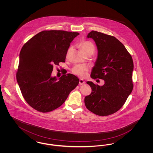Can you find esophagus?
Wrapping results in <instances>:
<instances>
[{"label": "esophagus", "mask_w": 153, "mask_h": 153, "mask_svg": "<svg viewBox=\"0 0 153 153\" xmlns=\"http://www.w3.org/2000/svg\"><path fill=\"white\" fill-rule=\"evenodd\" d=\"M85 83V81H84V80H82V79H80L79 80V84L80 85H83V84H84Z\"/></svg>", "instance_id": "34e87169"}]
</instances>
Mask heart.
Listing matches in <instances>:
<instances>
[{
	"mask_svg": "<svg viewBox=\"0 0 153 153\" xmlns=\"http://www.w3.org/2000/svg\"><path fill=\"white\" fill-rule=\"evenodd\" d=\"M70 49H71L68 50V51H70ZM81 51H82L84 54H86L87 53L90 52V51L94 52L95 46L92 42L88 41H85L82 42L81 44ZM88 70V68L87 66L77 65L73 67L72 69V72L74 74L78 75L79 76L84 77V76H85L86 72H87Z\"/></svg>",
	"mask_w": 153,
	"mask_h": 153,
	"instance_id": "obj_1",
	"label": "heart"
}]
</instances>
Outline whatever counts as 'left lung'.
Masks as SVG:
<instances>
[{
  "label": "left lung",
  "instance_id": "1",
  "mask_svg": "<svg viewBox=\"0 0 153 153\" xmlns=\"http://www.w3.org/2000/svg\"><path fill=\"white\" fill-rule=\"evenodd\" d=\"M88 38L94 39L97 57L91 77L104 81L102 86L87 81L92 92L84 102L90 111L99 116L111 115L120 109L133 89L134 63L123 44L115 37L92 31Z\"/></svg>",
  "mask_w": 153,
  "mask_h": 153
}]
</instances>
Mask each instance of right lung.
<instances>
[{
	"mask_svg": "<svg viewBox=\"0 0 153 153\" xmlns=\"http://www.w3.org/2000/svg\"><path fill=\"white\" fill-rule=\"evenodd\" d=\"M79 33L62 30L39 32L23 45L19 54L16 80L22 95L33 108L42 112L60 107L79 79L72 74L52 77L53 65L65 62L73 39Z\"/></svg>",
	"mask_w": 153,
	"mask_h": 153,
	"instance_id": "right-lung-1",
	"label": "right lung"
}]
</instances>
